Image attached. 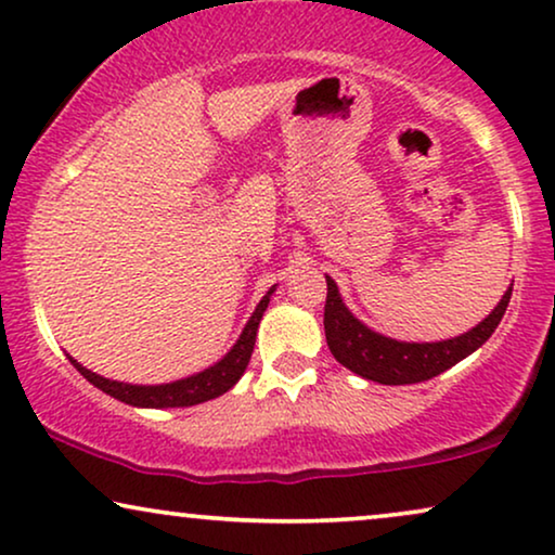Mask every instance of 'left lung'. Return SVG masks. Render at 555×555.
<instances>
[{"mask_svg":"<svg viewBox=\"0 0 555 555\" xmlns=\"http://www.w3.org/2000/svg\"><path fill=\"white\" fill-rule=\"evenodd\" d=\"M325 283H328V295H325L323 325L331 353L353 374L386 386L427 382V378L439 376L442 371L452 369L454 363L467 359L495 333L513 293L511 285L503 300L498 302V308L480 325H475L473 331L462 333L457 338L439 340V344H404V340L386 338L382 333L371 331L369 325H363L344 306L338 285L328 275H325Z\"/></svg>","mask_w":555,"mask_h":555,"instance_id":"obj_1","label":"left lung"}]
</instances>
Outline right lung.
<instances>
[{
    "mask_svg": "<svg viewBox=\"0 0 555 555\" xmlns=\"http://www.w3.org/2000/svg\"><path fill=\"white\" fill-rule=\"evenodd\" d=\"M275 291V287H272ZM272 291L260 300V306L255 308L253 318H249L245 331L237 344L232 346V351L224 356L222 361H217L215 366L204 369L202 374H194L189 378H179V382L171 384H158V386H135V384H124V382H111V378H103L80 366L78 361L70 356V363L80 371L82 376L88 378L90 384L98 386V389L111 393L113 399L124 401V404L131 406H151V409H166V406H194L202 404V401L222 397L224 391H230L234 384L240 382V376L245 374L249 356H253L255 338H257V325L262 321L264 308H268Z\"/></svg>",
    "mask_w": 555,
    "mask_h": 555,
    "instance_id": "right-lung-1",
    "label": "right lung"
}]
</instances>
